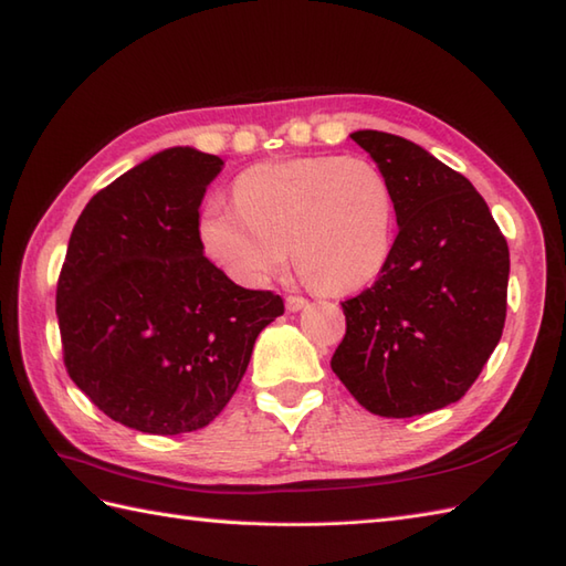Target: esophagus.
Here are the masks:
<instances>
[{"instance_id":"esophagus-1","label":"esophagus","mask_w":566,"mask_h":566,"mask_svg":"<svg viewBox=\"0 0 566 566\" xmlns=\"http://www.w3.org/2000/svg\"><path fill=\"white\" fill-rule=\"evenodd\" d=\"M284 304H286V311H290V314H296V311H302V308L308 306L304 296H286Z\"/></svg>"}]
</instances>
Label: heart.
<instances>
[{
    "mask_svg": "<svg viewBox=\"0 0 566 566\" xmlns=\"http://www.w3.org/2000/svg\"><path fill=\"white\" fill-rule=\"evenodd\" d=\"M233 199L203 207V252L248 290L272 282L290 251L323 294L365 290L387 268L394 245V189L365 158H284L238 175Z\"/></svg>",
    "mask_w": 566,
    "mask_h": 566,
    "instance_id": "1",
    "label": "heart"
}]
</instances>
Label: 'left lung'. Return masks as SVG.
I'll use <instances>...</instances> for the list:
<instances>
[{
  "instance_id": "obj_1",
  "label": "left lung",
  "mask_w": 566,
  "mask_h": 566,
  "mask_svg": "<svg viewBox=\"0 0 566 566\" xmlns=\"http://www.w3.org/2000/svg\"><path fill=\"white\" fill-rule=\"evenodd\" d=\"M350 138L387 175L399 235L377 282L343 304L331 367L367 411L423 416L460 401L496 350L509 245L472 182L426 148L369 128Z\"/></svg>"
}]
</instances>
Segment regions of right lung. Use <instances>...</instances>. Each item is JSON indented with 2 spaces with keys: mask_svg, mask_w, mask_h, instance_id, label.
<instances>
[{
  "mask_svg": "<svg viewBox=\"0 0 566 566\" xmlns=\"http://www.w3.org/2000/svg\"><path fill=\"white\" fill-rule=\"evenodd\" d=\"M219 155L155 153L97 191L72 228L55 314L70 379L116 423L179 436L223 411L252 345L284 314L203 258L199 207Z\"/></svg>",
  "mask_w": 566,
  "mask_h": 566,
  "instance_id": "1",
  "label": "right lung"
}]
</instances>
